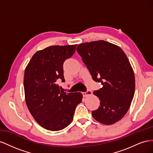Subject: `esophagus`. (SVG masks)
<instances>
[{
  "label": "esophagus",
  "mask_w": 153,
  "mask_h": 153,
  "mask_svg": "<svg viewBox=\"0 0 153 153\" xmlns=\"http://www.w3.org/2000/svg\"><path fill=\"white\" fill-rule=\"evenodd\" d=\"M92 92L91 91H87V92H83V93H82V94H83V96H84V97H87V96H91V95H92Z\"/></svg>",
  "instance_id": "esophagus-1"
}]
</instances>
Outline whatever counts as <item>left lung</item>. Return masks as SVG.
Wrapping results in <instances>:
<instances>
[{"label": "left lung", "instance_id": "obj_1", "mask_svg": "<svg viewBox=\"0 0 153 153\" xmlns=\"http://www.w3.org/2000/svg\"><path fill=\"white\" fill-rule=\"evenodd\" d=\"M76 51L92 79L103 85L93 92L100 105L92 111V117L106 125L117 123L127 113L135 93V75L126 55L119 46L103 40L81 43Z\"/></svg>", "mask_w": 153, "mask_h": 153}]
</instances>
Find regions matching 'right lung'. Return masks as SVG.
Wrapping results in <instances>:
<instances>
[{"label":"right lung","instance_id":"1","mask_svg":"<svg viewBox=\"0 0 153 153\" xmlns=\"http://www.w3.org/2000/svg\"><path fill=\"white\" fill-rule=\"evenodd\" d=\"M77 45L51 46L36 52L25 69V100L30 114L41 127L50 131L65 128L73 119L81 92L60 91L57 82L65 81L63 64L75 52Z\"/></svg>","mask_w":153,"mask_h":153}]
</instances>
